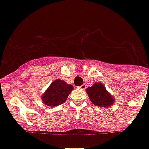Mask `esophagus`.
Instances as JSON below:
<instances>
[{
  "mask_svg": "<svg viewBox=\"0 0 149 149\" xmlns=\"http://www.w3.org/2000/svg\"><path fill=\"white\" fill-rule=\"evenodd\" d=\"M86 88V84H83L82 86H79V89H81V90H85Z\"/></svg>",
  "mask_w": 149,
  "mask_h": 149,
  "instance_id": "1",
  "label": "esophagus"
}]
</instances>
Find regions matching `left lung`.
Wrapping results in <instances>:
<instances>
[{"label": "left lung", "mask_w": 149, "mask_h": 149, "mask_svg": "<svg viewBox=\"0 0 149 149\" xmlns=\"http://www.w3.org/2000/svg\"><path fill=\"white\" fill-rule=\"evenodd\" d=\"M86 93L91 102L97 107H108L112 106L115 102L113 96L107 91L106 87L100 82L95 83L92 86L87 87Z\"/></svg>", "instance_id": "left-lung-1"}]
</instances>
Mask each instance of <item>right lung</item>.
I'll return each instance as SVG.
<instances>
[{
  "mask_svg": "<svg viewBox=\"0 0 149 149\" xmlns=\"http://www.w3.org/2000/svg\"><path fill=\"white\" fill-rule=\"evenodd\" d=\"M73 86L66 84L64 80H54L42 95V101L49 107H56L63 104L67 100Z\"/></svg>",
  "mask_w": 149,
  "mask_h": 149,
  "instance_id": "right-lung-1",
  "label": "right lung"
}]
</instances>
